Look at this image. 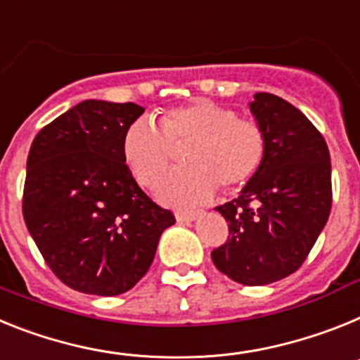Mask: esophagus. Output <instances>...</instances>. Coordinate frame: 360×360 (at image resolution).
Returning <instances> with one entry per match:
<instances>
[{
  "mask_svg": "<svg viewBox=\"0 0 360 360\" xmlns=\"http://www.w3.org/2000/svg\"><path fill=\"white\" fill-rule=\"evenodd\" d=\"M201 215V212H176V219L179 223H190V221H195V219Z\"/></svg>",
  "mask_w": 360,
  "mask_h": 360,
  "instance_id": "obj_1",
  "label": "esophagus"
}]
</instances>
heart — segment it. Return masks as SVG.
<instances>
[{
	"instance_id": "b5f03b06",
	"label": "heart",
	"mask_w": 360,
	"mask_h": 360,
	"mask_svg": "<svg viewBox=\"0 0 360 360\" xmlns=\"http://www.w3.org/2000/svg\"><path fill=\"white\" fill-rule=\"evenodd\" d=\"M190 143V167L168 174L158 198L170 206H193L210 199L223 184L237 188L261 168L266 137L257 121L237 117L232 108L195 99L159 115V124L139 117L123 134V158L137 183L154 188L176 159V146Z\"/></svg>"
}]
</instances>
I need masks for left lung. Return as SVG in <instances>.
<instances>
[{"instance_id": "1", "label": "left lung", "mask_w": 360, "mask_h": 360, "mask_svg": "<svg viewBox=\"0 0 360 360\" xmlns=\"http://www.w3.org/2000/svg\"><path fill=\"white\" fill-rule=\"evenodd\" d=\"M250 110L266 137V154L239 195L215 208L230 236L212 261L236 283L262 286L299 270L323 232L331 162L324 137L288 101L257 92Z\"/></svg>"}]
</instances>
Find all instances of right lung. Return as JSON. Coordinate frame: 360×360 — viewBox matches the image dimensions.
<instances>
[{"label":"right lung","mask_w":360,"mask_h":360,"mask_svg":"<svg viewBox=\"0 0 360 360\" xmlns=\"http://www.w3.org/2000/svg\"><path fill=\"white\" fill-rule=\"evenodd\" d=\"M145 108L86 99L43 127L30 146L23 217L61 283L120 295L148 271L170 210L139 188L123 158V134Z\"/></svg>","instance_id":"right-lung-1"}]
</instances>
